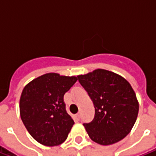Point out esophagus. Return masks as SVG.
I'll list each match as a JSON object with an SVG mask.
<instances>
[{
    "label": "esophagus",
    "mask_w": 156,
    "mask_h": 156,
    "mask_svg": "<svg viewBox=\"0 0 156 156\" xmlns=\"http://www.w3.org/2000/svg\"><path fill=\"white\" fill-rule=\"evenodd\" d=\"M80 118H81V115H80V114H79V113L76 115V119H77L78 120H79V119H80Z\"/></svg>",
    "instance_id": "1"
}]
</instances>
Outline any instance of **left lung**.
I'll list each match as a JSON object with an SVG mask.
<instances>
[{"instance_id":"left-lung-1","label":"left lung","mask_w":156,"mask_h":156,"mask_svg":"<svg viewBox=\"0 0 156 156\" xmlns=\"http://www.w3.org/2000/svg\"><path fill=\"white\" fill-rule=\"evenodd\" d=\"M78 79L94 105V119L83 124L88 136L102 145L123 140L132 129L139 112V103L129 83L105 69L78 75Z\"/></svg>"}]
</instances>
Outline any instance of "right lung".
Returning a JSON list of instances; mask_svg holds the SVG:
<instances>
[{
	"mask_svg": "<svg viewBox=\"0 0 156 156\" xmlns=\"http://www.w3.org/2000/svg\"><path fill=\"white\" fill-rule=\"evenodd\" d=\"M77 77L50 73L25 86L20 98V115L32 138L46 146H55L68 138L74 121L66 111L65 93Z\"/></svg>",
	"mask_w": 156,
	"mask_h": 156,
	"instance_id": "1",
	"label": "right lung"
}]
</instances>
